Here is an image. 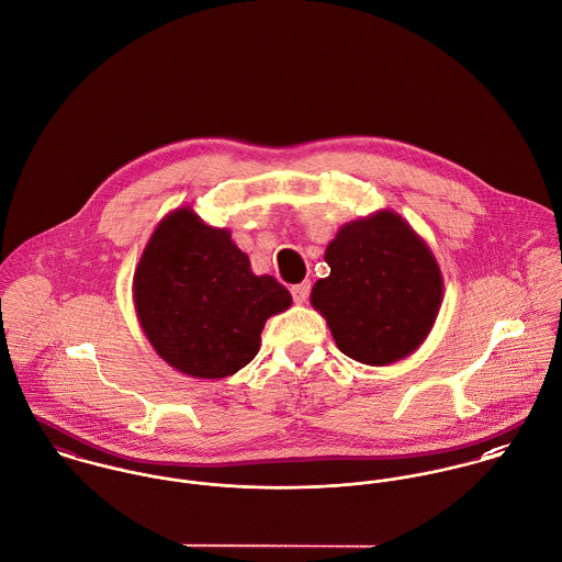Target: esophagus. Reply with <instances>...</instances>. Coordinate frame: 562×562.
<instances>
[{"mask_svg":"<svg viewBox=\"0 0 562 562\" xmlns=\"http://www.w3.org/2000/svg\"><path fill=\"white\" fill-rule=\"evenodd\" d=\"M310 290H312V283H310V281L294 285V288H292V296H294V303L303 305V303L310 299Z\"/></svg>","mask_w":562,"mask_h":562,"instance_id":"obj_1","label":"esophagus"}]
</instances>
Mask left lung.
<instances>
[{
  "label": "left lung",
  "mask_w": 562,
  "mask_h": 562,
  "mask_svg": "<svg viewBox=\"0 0 562 562\" xmlns=\"http://www.w3.org/2000/svg\"><path fill=\"white\" fill-rule=\"evenodd\" d=\"M330 274L312 290V307L337 348L366 366H390L428 337L443 301L430 246L392 210L341 225L324 250Z\"/></svg>",
  "instance_id": "left-lung-1"
}]
</instances>
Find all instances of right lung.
<instances>
[{"label":"right lung","mask_w":562,"mask_h":562,"mask_svg":"<svg viewBox=\"0 0 562 562\" xmlns=\"http://www.w3.org/2000/svg\"><path fill=\"white\" fill-rule=\"evenodd\" d=\"M138 322L161 359L194 379L236 374L259 352L270 316L292 305L270 274H255L229 229L192 207L158 223L134 272Z\"/></svg>","instance_id":"1"}]
</instances>
